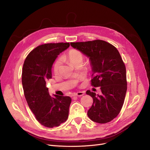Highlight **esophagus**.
<instances>
[{
    "instance_id": "34e87169",
    "label": "esophagus",
    "mask_w": 150,
    "mask_h": 150,
    "mask_svg": "<svg viewBox=\"0 0 150 150\" xmlns=\"http://www.w3.org/2000/svg\"><path fill=\"white\" fill-rule=\"evenodd\" d=\"M84 94V92H77L76 94H74V96H77V97H81Z\"/></svg>"
}]
</instances>
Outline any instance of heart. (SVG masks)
Returning a JSON list of instances; mask_svg holds the SVG:
<instances>
[{
  "label": "heart",
  "instance_id": "b5f03b06",
  "mask_svg": "<svg viewBox=\"0 0 150 150\" xmlns=\"http://www.w3.org/2000/svg\"><path fill=\"white\" fill-rule=\"evenodd\" d=\"M82 59H83L82 53L80 51L77 50H71L68 53L62 57V59L68 61L73 65H74L76 63H78V62H82ZM61 65V59H58L55 62L53 68L54 73L55 74H58L59 73Z\"/></svg>",
  "mask_w": 150,
  "mask_h": 150
}]
</instances>
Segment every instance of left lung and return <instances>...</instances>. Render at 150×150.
<instances>
[{"instance_id":"left-lung-1","label":"left lung","mask_w":150,"mask_h":150,"mask_svg":"<svg viewBox=\"0 0 150 150\" xmlns=\"http://www.w3.org/2000/svg\"><path fill=\"white\" fill-rule=\"evenodd\" d=\"M71 46L89 58L91 84L100 87V95L86 91L93 99L87 115L99 123L110 122L120 113L127 89L126 68L119 52L114 46L100 40L71 43Z\"/></svg>"}]
</instances>
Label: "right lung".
<instances>
[{
    "mask_svg": "<svg viewBox=\"0 0 150 150\" xmlns=\"http://www.w3.org/2000/svg\"><path fill=\"white\" fill-rule=\"evenodd\" d=\"M69 47V43L40 45L24 61L22 82L25 99L36 119L46 127H58L68 119L71 98L50 96L46 81L52 77L55 59Z\"/></svg>",
    "mask_w": 150,
    "mask_h": 150,
    "instance_id": "1",
    "label": "right lung"
}]
</instances>
